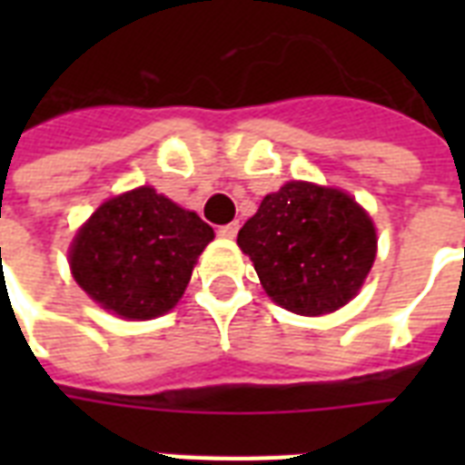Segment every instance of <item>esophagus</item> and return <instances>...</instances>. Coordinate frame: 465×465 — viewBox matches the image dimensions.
Segmentation results:
<instances>
[{
    "instance_id": "34e87169",
    "label": "esophagus",
    "mask_w": 465,
    "mask_h": 465,
    "mask_svg": "<svg viewBox=\"0 0 465 465\" xmlns=\"http://www.w3.org/2000/svg\"><path fill=\"white\" fill-rule=\"evenodd\" d=\"M217 233L222 239H236V233H239V222H232V224L219 226Z\"/></svg>"
}]
</instances>
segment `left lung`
Here are the masks:
<instances>
[{
    "label": "left lung",
    "mask_w": 465,
    "mask_h": 465,
    "mask_svg": "<svg viewBox=\"0 0 465 465\" xmlns=\"http://www.w3.org/2000/svg\"><path fill=\"white\" fill-rule=\"evenodd\" d=\"M236 243L253 261L268 297L299 316L345 306L376 258L374 222L354 197L306 181L262 197Z\"/></svg>",
    "instance_id": "8db88e82"
}]
</instances>
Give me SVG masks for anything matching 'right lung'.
<instances>
[{
  "label": "right lung",
  "mask_w": 465,
  "mask_h": 465,
  "mask_svg": "<svg viewBox=\"0 0 465 465\" xmlns=\"http://www.w3.org/2000/svg\"><path fill=\"white\" fill-rule=\"evenodd\" d=\"M210 224L154 188L105 200L76 232L69 268L96 304L127 321L163 316L188 287Z\"/></svg>",
  "instance_id": "right-lung-1"
}]
</instances>
